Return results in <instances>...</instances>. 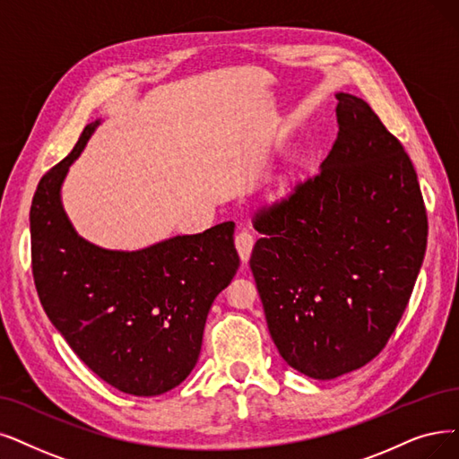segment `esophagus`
<instances>
[{
  "label": "esophagus",
  "instance_id": "obj_1",
  "mask_svg": "<svg viewBox=\"0 0 459 459\" xmlns=\"http://www.w3.org/2000/svg\"><path fill=\"white\" fill-rule=\"evenodd\" d=\"M235 247L237 252H239L241 260L247 264L250 260V254H252V247H254V235L248 231H239L235 235Z\"/></svg>",
  "mask_w": 459,
  "mask_h": 459
}]
</instances>
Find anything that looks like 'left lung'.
I'll return each instance as SVG.
<instances>
[{
  "instance_id": "8db88e82",
  "label": "left lung",
  "mask_w": 459,
  "mask_h": 459,
  "mask_svg": "<svg viewBox=\"0 0 459 459\" xmlns=\"http://www.w3.org/2000/svg\"><path fill=\"white\" fill-rule=\"evenodd\" d=\"M332 151L255 214L250 269L290 368L329 380L377 358L424 262L428 214L409 154L368 101L337 94Z\"/></svg>"
}]
</instances>
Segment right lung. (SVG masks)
Here are the masks:
<instances>
[{"label":"right lung","mask_w":459,"mask_h":459,"mask_svg":"<svg viewBox=\"0 0 459 459\" xmlns=\"http://www.w3.org/2000/svg\"><path fill=\"white\" fill-rule=\"evenodd\" d=\"M98 124L84 127L35 190L33 282L47 316L91 371L124 394L160 395L195 368L209 308L239 269L235 224L135 252L84 241L64 212L60 188Z\"/></svg>","instance_id":"obj_1"}]
</instances>
